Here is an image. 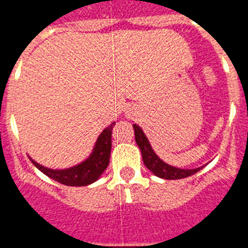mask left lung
<instances>
[{
  "label": "left lung",
  "instance_id": "1",
  "mask_svg": "<svg viewBox=\"0 0 248 248\" xmlns=\"http://www.w3.org/2000/svg\"><path fill=\"white\" fill-rule=\"evenodd\" d=\"M133 128H134L135 131V141H137L138 146L141 151L144 164L156 176L161 177V179H166V180H177V179L191 176V175L196 174L202 169V166L196 169H180L164 163L163 160L155 154V151L151 148L148 138L144 134L141 128L137 124H133Z\"/></svg>",
  "mask_w": 248,
  "mask_h": 248
}]
</instances>
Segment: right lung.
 Returning <instances> with one entry per match:
<instances>
[{
	"instance_id": "right-lung-1",
	"label": "right lung",
	"mask_w": 248,
	"mask_h": 248,
	"mask_svg": "<svg viewBox=\"0 0 248 248\" xmlns=\"http://www.w3.org/2000/svg\"><path fill=\"white\" fill-rule=\"evenodd\" d=\"M115 122L102 131L98 137L92 154L78 165L68 169H49L41 165L30 157L38 170L48 177L67 186H87L97 181L104 170L108 168L111 150V130Z\"/></svg>"
}]
</instances>
